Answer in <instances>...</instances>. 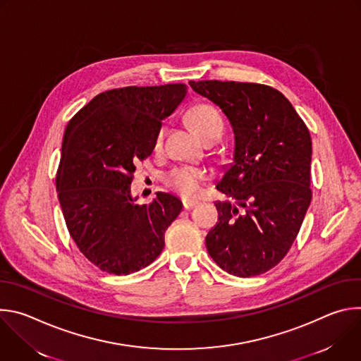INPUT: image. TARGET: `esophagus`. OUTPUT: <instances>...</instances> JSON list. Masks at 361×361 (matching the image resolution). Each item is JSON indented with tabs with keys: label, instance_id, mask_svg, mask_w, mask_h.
<instances>
[{
	"label": "esophagus",
	"instance_id": "1",
	"mask_svg": "<svg viewBox=\"0 0 361 361\" xmlns=\"http://www.w3.org/2000/svg\"><path fill=\"white\" fill-rule=\"evenodd\" d=\"M197 204H198L197 200H184V201H183V207H184L185 210H190V209L195 207Z\"/></svg>",
	"mask_w": 361,
	"mask_h": 361
}]
</instances>
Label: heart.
Returning a JSON list of instances; mask_svg holds the SVG:
<instances>
[{"instance_id": "obj_1", "label": "heart", "mask_w": 361, "mask_h": 361, "mask_svg": "<svg viewBox=\"0 0 361 361\" xmlns=\"http://www.w3.org/2000/svg\"><path fill=\"white\" fill-rule=\"evenodd\" d=\"M188 121L191 123L195 133L205 140V137L212 133L221 130L223 121L217 111L210 106H197L188 113ZM164 138V128H161L156 137V148H161ZM205 180V173L194 167H180L173 170L167 176V183L174 190H177L183 197H195L201 188L202 181Z\"/></svg>"}]
</instances>
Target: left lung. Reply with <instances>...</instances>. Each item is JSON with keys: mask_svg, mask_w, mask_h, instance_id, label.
<instances>
[{"mask_svg": "<svg viewBox=\"0 0 361 361\" xmlns=\"http://www.w3.org/2000/svg\"><path fill=\"white\" fill-rule=\"evenodd\" d=\"M188 84L220 107L234 134L233 163L216 185L234 201L216 202L219 223L205 237L207 251L233 276L263 274L284 259L310 205V133L291 102L269 85Z\"/></svg>", "mask_w": 361, "mask_h": 361, "instance_id": "1", "label": "left lung"}]
</instances>
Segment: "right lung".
<instances>
[{
    "label": "right lung",
    "instance_id": "add662e5",
    "mask_svg": "<svg viewBox=\"0 0 361 361\" xmlns=\"http://www.w3.org/2000/svg\"><path fill=\"white\" fill-rule=\"evenodd\" d=\"M184 84L126 87L95 95L68 123L57 192L70 235L99 270L127 276L164 248L183 202L157 192L149 204L131 194L135 164L156 147L161 121L185 98Z\"/></svg>",
    "mask_w": 361,
    "mask_h": 361
}]
</instances>
